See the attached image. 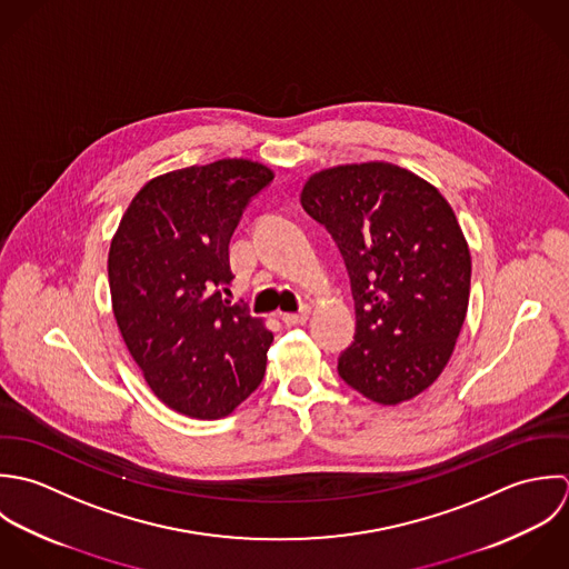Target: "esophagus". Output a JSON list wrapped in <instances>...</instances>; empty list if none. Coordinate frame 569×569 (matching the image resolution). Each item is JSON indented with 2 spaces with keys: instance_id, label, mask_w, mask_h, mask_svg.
I'll use <instances>...</instances> for the list:
<instances>
[{
  "instance_id": "esophagus-1",
  "label": "esophagus",
  "mask_w": 569,
  "mask_h": 569,
  "mask_svg": "<svg viewBox=\"0 0 569 569\" xmlns=\"http://www.w3.org/2000/svg\"><path fill=\"white\" fill-rule=\"evenodd\" d=\"M308 317H310V310H308V308H301L299 312L283 315V323H286V326H299V323H306Z\"/></svg>"
}]
</instances>
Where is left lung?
I'll return each mask as SVG.
<instances>
[{"mask_svg":"<svg viewBox=\"0 0 569 569\" xmlns=\"http://www.w3.org/2000/svg\"><path fill=\"white\" fill-rule=\"evenodd\" d=\"M306 213L341 250L356 308L339 376L380 405L425 391L447 367L468 310L470 252L442 193L389 162L308 180Z\"/></svg>","mask_w":569,"mask_h":569,"instance_id":"8db88e82","label":"left lung"}]
</instances>
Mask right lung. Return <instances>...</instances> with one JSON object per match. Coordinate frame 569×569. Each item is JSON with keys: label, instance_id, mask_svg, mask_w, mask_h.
<instances>
[{"label": "right lung", "instance_id": "right-lung-1", "mask_svg": "<svg viewBox=\"0 0 569 569\" xmlns=\"http://www.w3.org/2000/svg\"><path fill=\"white\" fill-rule=\"evenodd\" d=\"M270 182L268 167L237 158L164 173L138 191L112 239L118 330L151 391L189 418H224L263 380L272 332L222 292L230 237Z\"/></svg>", "mask_w": 569, "mask_h": 569}]
</instances>
